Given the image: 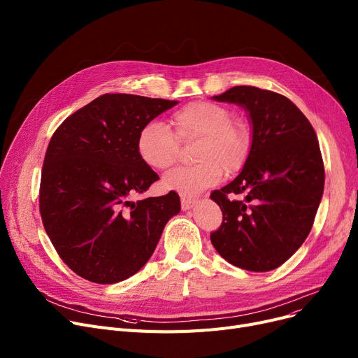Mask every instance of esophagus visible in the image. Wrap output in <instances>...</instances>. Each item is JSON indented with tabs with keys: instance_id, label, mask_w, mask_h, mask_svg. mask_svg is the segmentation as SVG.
<instances>
[{
	"instance_id": "1",
	"label": "esophagus",
	"mask_w": 358,
	"mask_h": 358,
	"mask_svg": "<svg viewBox=\"0 0 358 358\" xmlns=\"http://www.w3.org/2000/svg\"><path fill=\"white\" fill-rule=\"evenodd\" d=\"M196 200L192 197H181V208L182 210H190L194 208Z\"/></svg>"
}]
</instances>
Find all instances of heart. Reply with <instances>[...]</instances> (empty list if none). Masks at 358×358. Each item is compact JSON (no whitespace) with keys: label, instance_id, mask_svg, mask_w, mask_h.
I'll use <instances>...</instances> for the list:
<instances>
[{"label":"heart","instance_id":"b5f03b06","mask_svg":"<svg viewBox=\"0 0 358 358\" xmlns=\"http://www.w3.org/2000/svg\"><path fill=\"white\" fill-rule=\"evenodd\" d=\"M177 136L181 141L199 139L190 166H180L168 173L162 184L166 190L196 194L216 184L223 168L236 173L245 165L251 152V131L242 122L232 120V113L222 104L194 101L174 115ZM180 141L159 120L148 122L139 131L138 152L155 169H166L178 158Z\"/></svg>","mask_w":358,"mask_h":358}]
</instances>
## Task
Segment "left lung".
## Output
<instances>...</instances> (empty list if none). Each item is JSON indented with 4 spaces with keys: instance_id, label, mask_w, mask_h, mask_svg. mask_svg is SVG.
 <instances>
[{
    "instance_id": "left-lung-1",
    "label": "left lung",
    "mask_w": 358,
    "mask_h": 358,
    "mask_svg": "<svg viewBox=\"0 0 358 358\" xmlns=\"http://www.w3.org/2000/svg\"><path fill=\"white\" fill-rule=\"evenodd\" d=\"M212 99L248 113L252 141L239 176L210 194L223 213L210 241L235 267L274 270L302 247L324 194L316 134L296 104L274 91L238 85ZM235 194L244 199L229 197Z\"/></svg>"
}]
</instances>
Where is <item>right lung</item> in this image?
<instances>
[{
    "label": "right lung",
    "mask_w": 358,
    "mask_h": 358,
    "mask_svg": "<svg viewBox=\"0 0 358 358\" xmlns=\"http://www.w3.org/2000/svg\"><path fill=\"white\" fill-rule=\"evenodd\" d=\"M176 100L104 94L53 134L42 169L41 215L56 252L99 285L136 274L180 213L177 193L134 201L159 180L138 152L141 129Z\"/></svg>",
    "instance_id": "add662e5"
}]
</instances>
